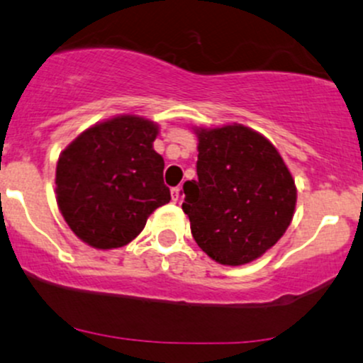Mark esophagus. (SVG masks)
<instances>
[{"label": "esophagus", "mask_w": 363, "mask_h": 363, "mask_svg": "<svg viewBox=\"0 0 363 363\" xmlns=\"http://www.w3.org/2000/svg\"><path fill=\"white\" fill-rule=\"evenodd\" d=\"M170 196H172V201H179V198H181V188H172Z\"/></svg>", "instance_id": "esophagus-1"}]
</instances>
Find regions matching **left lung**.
<instances>
[{
	"label": "left lung",
	"instance_id": "8db88e82",
	"mask_svg": "<svg viewBox=\"0 0 363 363\" xmlns=\"http://www.w3.org/2000/svg\"><path fill=\"white\" fill-rule=\"evenodd\" d=\"M198 181L184 184L182 211L194 242L224 266L249 264L291 226L297 188L277 147L242 123L193 127Z\"/></svg>",
	"mask_w": 363,
	"mask_h": 363
}]
</instances>
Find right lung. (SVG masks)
I'll use <instances>...</instances> for the list:
<instances>
[{"instance_id": "add662e5", "label": "right lung", "mask_w": 363, "mask_h": 363, "mask_svg": "<svg viewBox=\"0 0 363 363\" xmlns=\"http://www.w3.org/2000/svg\"><path fill=\"white\" fill-rule=\"evenodd\" d=\"M160 125L139 114L97 121L59 155L57 207L86 245L111 250L130 243L147 217L170 201L162 155L152 143Z\"/></svg>"}]
</instances>
